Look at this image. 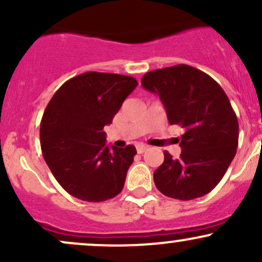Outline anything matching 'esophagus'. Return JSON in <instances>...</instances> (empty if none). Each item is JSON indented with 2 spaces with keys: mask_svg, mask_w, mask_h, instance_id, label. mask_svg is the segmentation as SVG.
<instances>
[{
  "mask_svg": "<svg viewBox=\"0 0 262 262\" xmlns=\"http://www.w3.org/2000/svg\"><path fill=\"white\" fill-rule=\"evenodd\" d=\"M146 149H148V146L143 145V144H139V145H137V151H138V154H143V152L145 151Z\"/></svg>",
  "mask_w": 262,
  "mask_h": 262,
  "instance_id": "obj_1",
  "label": "esophagus"
}]
</instances>
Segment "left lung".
<instances>
[{
  "label": "left lung",
  "instance_id": "left-lung-1",
  "mask_svg": "<svg viewBox=\"0 0 262 262\" xmlns=\"http://www.w3.org/2000/svg\"><path fill=\"white\" fill-rule=\"evenodd\" d=\"M141 86L159 96L171 125L185 129L179 159L164 152L154 182L165 196L189 201L209 193L234 159L239 123L230 101L209 75L188 65L146 73Z\"/></svg>",
  "mask_w": 262,
  "mask_h": 262
}]
</instances>
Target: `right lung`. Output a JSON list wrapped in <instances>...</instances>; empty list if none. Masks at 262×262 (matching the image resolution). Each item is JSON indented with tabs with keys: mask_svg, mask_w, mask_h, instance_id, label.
<instances>
[{
	"mask_svg": "<svg viewBox=\"0 0 262 262\" xmlns=\"http://www.w3.org/2000/svg\"><path fill=\"white\" fill-rule=\"evenodd\" d=\"M137 86L132 76L90 71L66 81L48 103L40 122L41 152L71 196L102 202L121 193L137 150L110 148L103 128Z\"/></svg>",
	"mask_w": 262,
	"mask_h": 262,
	"instance_id": "add662e5",
	"label": "right lung"
}]
</instances>
